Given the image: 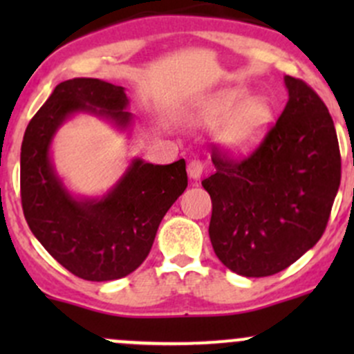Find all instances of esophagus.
<instances>
[{
    "label": "esophagus",
    "mask_w": 354,
    "mask_h": 354,
    "mask_svg": "<svg viewBox=\"0 0 354 354\" xmlns=\"http://www.w3.org/2000/svg\"><path fill=\"white\" fill-rule=\"evenodd\" d=\"M187 171H188V176H190L192 180H194V181L200 180V176H202V173H203L202 160H198V159L190 160V162H188V166H187Z\"/></svg>",
    "instance_id": "esophagus-1"
}]
</instances>
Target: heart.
Instances as JSON below:
<instances>
[{
    "instance_id": "1",
    "label": "heart",
    "mask_w": 354,
    "mask_h": 354,
    "mask_svg": "<svg viewBox=\"0 0 354 354\" xmlns=\"http://www.w3.org/2000/svg\"><path fill=\"white\" fill-rule=\"evenodd\" d=\"M192 123L202 128H219V147L231 157H246L269 137L276 109L267 95H250L243 85L227 87L197 102L190 113Z\"/></svg>"
}]
</instances>
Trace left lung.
Wrapping results in <instances>:
<instances>
[{
	"instance_id": "1",
	"label": "left lung",
	"mask_w": 354,
	"mask_h": 354,
	"mask_svg": "<svg viewBox=\"0 0 354 354\" xmlns=\"http://www.w3.org/2000/svg\"><path fill=\"white\" fill-rule=\"evenodd\" d=\"M284 85L288 104L266 142L241 162L216 156V173L202 181L214 252L245 277L281 272L313 248L341 183L329 109L305 82L286 75Z\"/></svg>"
}]
</instances>
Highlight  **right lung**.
Listing matches in <instances>:
<instances>
[{
	"mask_svg": "<svg viewBox=\"0 0 354 354\" xmlns=\"http://www.w3.org/2000/svg\"><path fill=\"white\" fill-rule=\"evenodd\" d=\"M124 87L71 78L55 87L25 130L20 190L28 227L53 259L85 281L128 276L147 259L160 221L188 185L185 159L167 166L133 157L106 194L75 195L53 159V140L77 114L130 133L135 116Z\"/></svg>",
	"mask_w": 354,
	"mask_h": 354,
	"instance_id": "right-lung-1",
	"label": "right lung"
}]
</instances>
